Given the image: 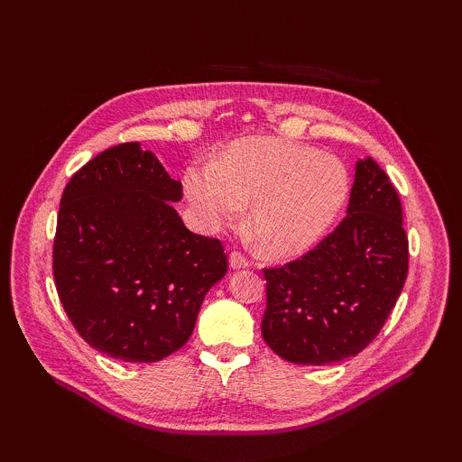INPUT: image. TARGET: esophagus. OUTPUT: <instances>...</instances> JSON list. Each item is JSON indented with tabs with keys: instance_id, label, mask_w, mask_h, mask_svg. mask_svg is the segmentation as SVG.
Listing matches in <instances>:
<instances>
[{
	"instance_id": "esophagus-1",
	"label": "esophagus",
	"mask_w": 462,
	"mask_h": 462,
	"mask_svg": "<svg viewBox=\"0 0 462 462\" xmlns=\"http://www.w3.org/2000/svg\"><path fill=\"white\" fill-rule=\"evenodd\" d=\"M250 262H248V258L245 256V254H241V253H231V256H229V265L233 270H241V268H246Z\"/></svg>"
}]
</instances>
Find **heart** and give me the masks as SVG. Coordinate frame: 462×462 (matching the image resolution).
<instances>
[{"label":"heart","instance_id":"1","mask_svg":"<svg viewBox=\"0 0 462 462\" xmlns=\"http://www.w3.org/2000/svg\"><path fill=\"white\" fill-rule=\"evenodd\" d=\"M187 197L208 231L231 227L250 206L248 226L272 258L312 248L337 219L348 194L343 163L272 136L233 143L209 170L185 175Z\"/></svg>","mask_w":462,"mask_h":462}]
</instances>
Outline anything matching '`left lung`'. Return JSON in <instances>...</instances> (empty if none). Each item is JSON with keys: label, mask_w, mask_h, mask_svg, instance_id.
<instances>
[{"label": "left lung", "mask_w": 462, "mask_h": 462, "mask_svg": "<svg viewBox=\"0 0 462 462\" xmlns=\"http://www.w3.org/2000/svg\"><path fill=\"white\" fill-rule=\"evenodd\" d=\"M407 272L399 194L372 158L358 160L346 217L310 253L263 270L262 337L292 365L355 356L382 331Z\"/></svg>", "instance_id": "1"}]
</instances>
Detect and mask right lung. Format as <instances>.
<instances>
[{
	"mask_svg": "<svg viewBox=\"0 0 462 462\" xmlns=\"http://www.w3.org/2000/svg\"><path fill=\"white\" fill-rule=\"evenodd\" d=\"M183 197L152 152L111 146L69 180L53 239V279L92 348L158 362L192 335L206 292L227 273L217 239L190 233Z\"/></svg>",
	"mask_w": 462,
	"mask_h": 462,
	"instance_id": "add662e5",
	"label": "right lung"
}]
</instances>
